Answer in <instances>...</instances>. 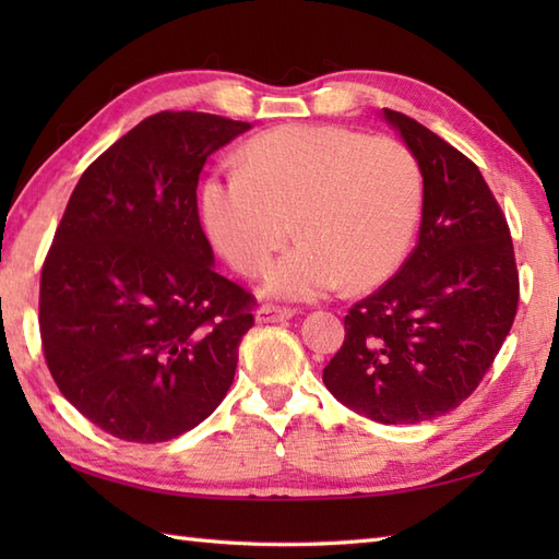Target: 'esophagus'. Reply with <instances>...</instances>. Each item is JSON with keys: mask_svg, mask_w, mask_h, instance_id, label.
Wrapping results in <instances>:
<instances>
[{"mask_svg": "<svg viewBox=\"0 0 559 559\" xmlns=\"http://www.w3.org/2000/svg\"><path fill=\"white\" fill-rule=\"evenodd\" d=\"M295 314L293 307H281V305H261L257 310V322L269 324V322H286Z\"/></svg>", "mask_w": 559, "mask_h": 559, "instance_id": "1", "label": "esophagus"}]
</instances>
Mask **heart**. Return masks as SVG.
Instances as JSON below:
<instances>
[{"instance_id":"1","label":"heart","mask_w":559,"mask_h":559,"mask_svg":"<svg viewBox=\"0 0 559 559\" xmlns=\"http://www.w3.org/2000/svg\"><path fill=\"white\" fill-rule=\"evenodd\" d=\"M211 242L242 276H257L290 235L300 245L273 264L264 290L312 300L343 283L370 290L406 259L423 211V173L391 136L336 124H286L254 136L237 173L201 189Z\"/></svg>"}]
</instances>
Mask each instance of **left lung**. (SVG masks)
<instances>
[{"mask_svg": "<svg viewBox=\"0 0 559 559\" xmlns=\"http://www.w3.org/2000/svg\"><path fill=\"white\" fill-rule=\"evenodd\" d=\"M384 120L423 173L418 245L396 276L350 307L324 384L365 418L413 425L478 389L514 324L519 271L478 165L408 115L384 108Z\"/></svg>", "mask_w": 559, "mask_h": 559, "instance_id": "8db88e82", "label": "left lung"}]
</instances>
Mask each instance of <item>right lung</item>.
Here are the masks:
<instances>
[{
	"instance_id": "1",
	"label": "right lung",
	"mask_w": 559,
	"mask_h": 559,
	"mask_svg": "<svg viewBox=\"0 0 559 559\" xmlns=\"http://www.w3.org/2000/svg\"><path fill=\"white\" fill-rule=\"evenodd\" d=\"M252 127L163 110L100 153L40 273V338L62 396L124 442L192 430L228 394L254 295L213 271L197 185Z\"/></svg>"
}]
</instances>
